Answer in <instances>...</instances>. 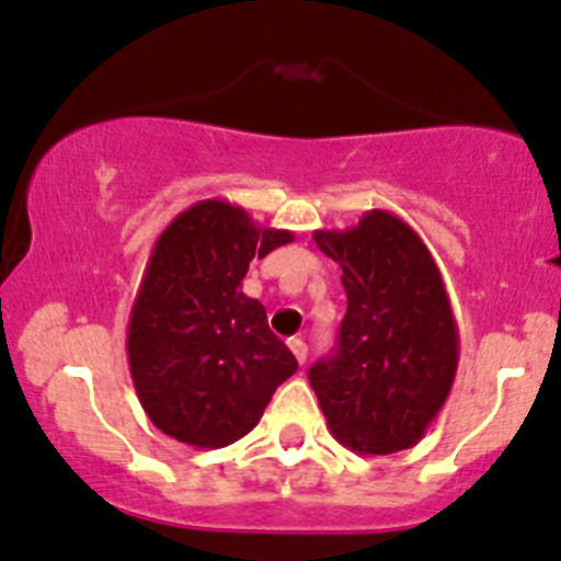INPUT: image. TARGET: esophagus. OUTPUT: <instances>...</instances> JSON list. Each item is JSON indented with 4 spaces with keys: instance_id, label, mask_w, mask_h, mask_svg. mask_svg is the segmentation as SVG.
Segmentation results:
<instances>
[{
    "instance_id": "esophagus-1",
    "label": "esophagus",
    "mask_w": 561,
    "mask_h": 561,
    "mask_svg": "<svg viewBox=\"0 0 561 561\" xmlns=\"http://www.w3.org/2000/svg\"><path fill=\"white\" fill-rule=\"evenodd\" d=\"M287 347H290L293 356H296L298 364L307 362V342L298 340V336H290V340H287Z\"/></svg>"
}]
</instances>
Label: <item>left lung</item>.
<instances>
[{
    "instance_id": "obj_1",
    "label": "left lung",
    "mask_w": 561,
    "mask_h": 561,
    "mask_svg": "<svg viewBox=\"0 0 561 561\" xmlns=\"http://www.w3.org/2000/svg\"><path fill=\"white\" fill-rule=\"evenodd\" d=\"M312 238L340 263L347 296L334 356L309 369L325 425L358 455L413 447L458 373V323L442 271L419 232L389 210Z\"/></svg>"
}]
</instances>
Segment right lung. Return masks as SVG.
Instances as JSON below:
<instances>
[{
	"instance_id": "obj_1",
	"label": "right lung",
	"mask_w": 561,
	"mask_h": 561,
	"mask_svg": "<svg viewBox=\"0 0 561 561\" xmlns=\"http://www.w3.org/2000/svg\"><path fill=\"white\" fill-rule=\"evenodd\" d=\"M290 241V230L260 227L241 205L203 199L153 243L125 347L136 397L161 433L197 449L227 447L296 373L263 304L241 293L249 263Z\"/></svg>"
}]
</instances>
